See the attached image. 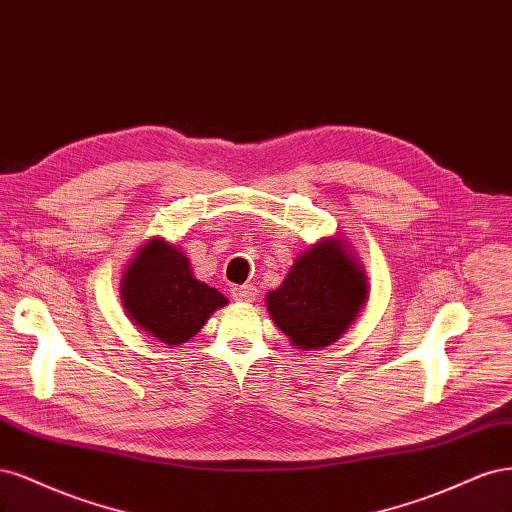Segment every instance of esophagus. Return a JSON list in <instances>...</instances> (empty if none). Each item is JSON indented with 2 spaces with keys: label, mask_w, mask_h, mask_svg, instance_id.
Instances as JSON below:
<instances>
[{
  "label": "esophagus",
  "mask_w": 512,
  "mask_h": 512,
  "mask_svg": "<svg viewBox=\"0 0 512 512\" xmlns=\"http://www.w3.org/2000/svg\"><path fill=\"white\" fill-rule=\"evenodd\" d=\"M232 293H234V300H238V302H253L257 298V287L255 285H242V287L232 289Z\"/></svg>",
  "instance_id": "esophagus-1"
}]
</instances>
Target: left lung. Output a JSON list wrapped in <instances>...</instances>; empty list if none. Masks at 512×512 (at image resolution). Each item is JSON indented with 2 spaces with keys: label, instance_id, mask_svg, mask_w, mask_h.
I'll use <instances>...</instances> for the list:
<instances>
[{
  "label": "left lung",
  "instance_id": "left-lung-1",
  "mask_svg": "<svg viewBox=\"0 0 512 512\" xmlns=\"http://www.w3.org/2000/svg\"><path fill=\"white\" fill-rule=\"evenodd\" d=\"M366 302L368 274L342 236L310 244L280 287L266 295L272 321L300 351H319L340 340Z\"/></svg>",
  "mask_w": 512,
  "mask_h": 512
}]
</instances>
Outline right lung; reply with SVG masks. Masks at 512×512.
<instances>
[{
    "mask_svg": "<svg viewBox=\"0 0 512 512\" xmlns=\"http://www.w3.org/2000/svg\"><path fill=\"white\" fill-rule=\"evenodd\" d=\"M119 291L129 321L168 349L191 340L227 306L221 291L195 278L185 251L159 236L129 259Z\"/></svg>",
    "mask_w": 512,
    "mask_h": 512,
    "instance_id": "add662e5",
    "label": "right lung"
}]
</instances>
